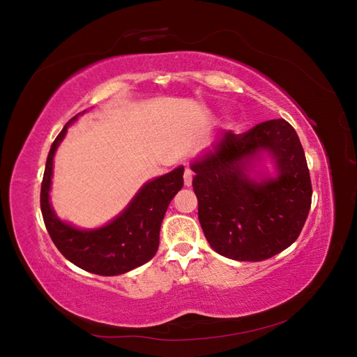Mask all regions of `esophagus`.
<instances>
[{
    "label": "esophagus",
    "instance_id": "34e87169",
    "mask_svg": "<svg viewBox=\"0 0 357 357\" xmlns=\"http://www.w3.org/2000/svg\"><path fill=\"white\" fill-rule=\"evenodd\" d=\"M185 186H190L192 185V178H193V172L189 169V168H186L185 169Z\"/></svg>",
    "mask_w": 357,
    "mask_h": 357
}]
</instances>
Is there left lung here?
<instances>
[{"label":"left lung","mask_w":357,"mask_h":357,"mask_svg":"<svg viewBox=\"0 0 357 357\" xmlns=\"http://www.w3.org/2000/svg\"><path fill=\"white\" fill-rule=\"evenodd\" d=\"M266 151L278 176L250 177L251 160ZM198 219L214 252L234 261L259 262L294 244L311 207V178L296 131L284 119L244 134L223 132L192 164Z\"/></svg>","instance_id":"1"}]
</instances>
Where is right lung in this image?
<instances>
[{
	"instance_id": "obj_1",
	"label": "right lung",
	"mask_w": 357,
	"mask_h": 357,
	"mask_svg": "<svg viewBox=\"0 0 357 357\" xmlns=\"http://www.w3.org/2000/svg\"><path fill=\"white\" fill-rule=\"evenodd\" d=\"M79 114L62 128L49 150L40 193L43 220L58 250L75 266L105 277L125 274L149 262L156 255L160 223L171 199L183 188L185 168L178 167L165 176L146 183L128 207L102 228H74L58 219L49 201V190L53 156L66 137L68 126Z\"/></svg>"
}]
</instances>
